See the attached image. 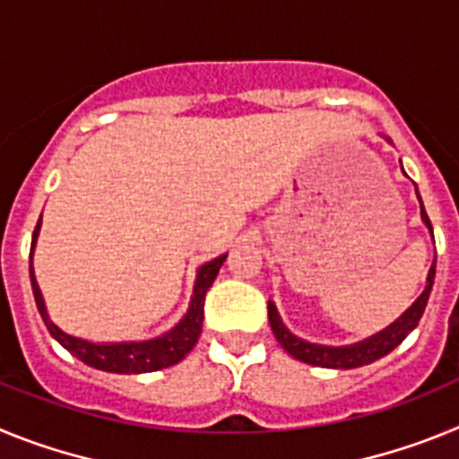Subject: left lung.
Returning a JSON list of instances; mask_svg holds the SVG:
<instances>
[{"mask_svg":"<svg viewBox=\"0 0 459 459\" xmlns=\"http://www.w3.org/2000/svg\"><path fill=\"white\" fill-rule=\"evenodd\" d=\"M420 216H423L425 225H428L429 232H432V222H429L423 204H420ZM435 269L437 264L432 262L425 291L416 299V303L404 312L403 317L397 319L395 324H391L388 328H384L381 333L372 335V338L363 340V342L359 344H350V347H324V344H312L301 338H296V335H291L290 331H287L285 324L280 322L273 301H269V324L271 328H273L275 340L282 344V350H285L287 354L294 356V359L307 363V366L335 368V370H350V368L368 366V363H372V360L381 359V356H386L388 351L395 350L397 344L403 342V340L411 333L413 328L419 326L420 317H423V312H425V306H428L429 291H432V282H435Z\"/></svg>","mask_w":459,"mask_h":459,"instance_id":"1","label":"left lung"}]
</instances>
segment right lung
<instances>
[{"label":"right lung","mask_w":459,"mask_h":459,"mask_svg":"<svg viewBox=\"0 0 459 459\" xmlns=\"http://www.w3.org/2000/svg\"><path fill=\"white\" fill-rule=\"evenodd\" d=\"M39 225L34 230V237H31V253H34V243L39 237ZM227 255H221L213 262L202 266L197 271V282H195V294L193 301H190L188 315L181 319L177 326L165 333L163 338L147 340V342H115V344H93L87 340L73 338V335L64 333L62 328H56L50 322L46 312V303H43V296H40L39 285H36L34 269L30 264V275H31V290H34L36 307H39L40 317L46 322L48 331H50L52 338L62 344L64 350L71 351L75 359H80L87 366L96 368V370L105 372H117V375H140V372H153L163 370V368L174 366L179 363L181 359H186L190 350L197 344V338L202 333V322H204V296L209 291L211 282L216 280L218 271H221L222 262H225Z\"/></svg>","instance_id":"right-lung-1"}]
</instances>
